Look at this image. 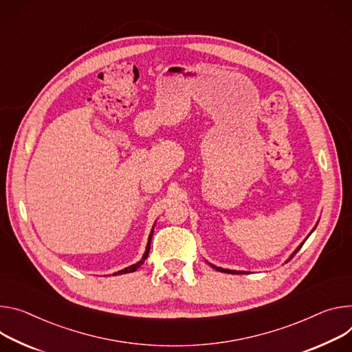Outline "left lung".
Returning <instances> with one entry per match:
<instances>
[{
    "instance_id": "left-lung-1",
    "label": "left lung",
    "mask_w": 352,
    "mask_h": 352,
    "mask_svg": "<svg viewBox=\"0 0 352 352\" xmlns=\"http://www.w3.org/2000/svg\"><path fill=\"white\" fill-rule=\"evenodd\" d=\"M314 229H316V228H314ZM314 229H313V230H314ZM303 243H305V241H303ZM303 243H302V244H300V245L298 247V250H296V251H295V252H294V254L291 255V258H292V257H294V255H295V254H296V252H298V251H299V250L302 248ZM291 258H289V260H291ZM210 267H212V268H214V270H216V271H219V272H228V274H244V272H240V271H232V270H225V268H219V267H214L213 264H210Z\"/></svg>"
}]
</instances>
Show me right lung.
Here are the masks:
<instances>
[{
    "label": "right lung",
    "instance_id": "add662e5",
    "mask_svg": "<svg viewBox=\"0 0 352 352\" xmlns=\"http://www.w3.org/2000/svg\"><path fill=\"white\" fill-rule=\"evenodd\" d=\"M151 237H153V230H151V233H150V236H148V243H147V247H146V252H144V255H143V258H142L139 263H136V264H133V265H131V267H127V268H124V270H122V271H119V272H115L113 275H120V274H129V272H133V271H136L138 268H140V267L143 265L144 260L147 258V255H148V251H150V243H151Z\"/></svg>",
    "mask_w": 352,
    "mask_h": 352
}]
</instances>
